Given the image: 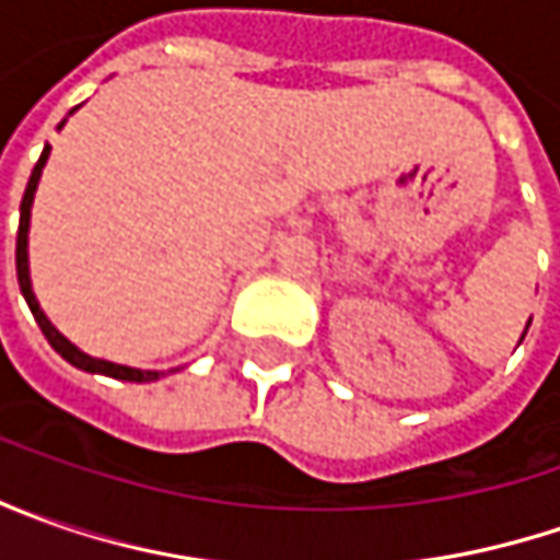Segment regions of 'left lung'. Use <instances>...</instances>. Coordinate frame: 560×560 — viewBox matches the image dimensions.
<instances>
[{
    "label": "left lung",
    "instance_id": "obj_1",
    "mask_svg": "<svg viewBox=\"0 0 560 560\" xmlns=\"http://www.w3.org/2000/svg\"><path fill=\"white\" fill-rule=\"evenodd\" d=\"M527 327H529V324H527Z\"/></svg>",
    "mask_w": 560,
    "mask_h": 560
}]
</instances>
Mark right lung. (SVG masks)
Segmentation results:
<instances>
[{
  "mask_svg": "<svg viewBox=\"0 0 560 560\" xmlns=\"http://www.w3.org/2000/svg\"><path fill=\"white\" fill-rule=\"evenodd\" d=\"M61 124H65V120H61ZM61 124H58V127H61ZM46 159H49V145L43 149L39 162H36V167H33L31 180H27V189H24V199H21V224H18V248H14V265H18V283H21V292H24V299H27V305H31V312L33 317H36V324H39L43 336L49 339V346H52L55 352L65 358L68 364H74V368H80V371H90V374H105V376H115V380H127V383H152V380L164 376L162 371H140V368H127V364H115V361H105V358H93V355H86V352H80L71 339H65V336L55 330L52 320L43 314L39 302H36V295H33L31 265H27V233H31L33 192H36V184H39V177H43Z\"/></svg>",
  "mask_w": 560,
  "mask_h": 560,
  "instance_id": "1",
  "label": "right lung"
}]
</instances>
